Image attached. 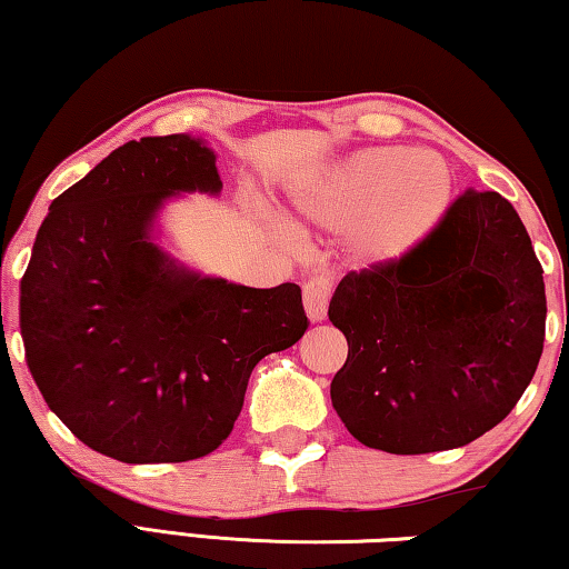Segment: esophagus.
<instances>
[{
	"label": "esophagus",
	"instance_id": "obj_1",
	"mask_svg": "<svg viewBox=\"0 0 569 569\" xmlns=\"http://www.w3.org/2000/svg\"><path fill=\"white\" fill-rule=\"evenodd\" d=\"M329 301H331V276L326 271L313 273L303 286V308L308 319L313 323L323 321L326 311H329Z\"/></svg>",
	"mask_w": 569,
	"mask_h": 569
}]
</instances>
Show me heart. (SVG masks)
<instances>
[{
    "label": "heart",
    "mask_w": 569,
    "mask_h": 569,
    "mask_svg": "<svg viewBox=\"0 0 569 569\" xmlns=\"http://www.w3.org/2000/svg\"><path fill=\"white\" fill-rule=\"evenodd\" d=\"M451 176L427 150L356 152L293 196L306 223L349 230V253L366 268H391L427 243L447 216Z\"/></svg>",
    "instance_id": "1"
}]
</instances>
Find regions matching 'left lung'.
Masks as SVG:
<instances>
[{"instance_id": "1", "label": "left lung", "mask_w": 569, "mask_h": 569, "mask_svg": "<svg viewBox=\"0 0 569 569\" xmlns=\"http://www.w3.org/2000/svg\"><path fill=\"white\" fill-rule=\"evenodd\" d=\"M329 319L349 341L331 381L346 429L389 455L457 449L497 427L535 377L542 266L512 203L469 188L407 261L343 276Z\"/></svg>"}]
</instances>
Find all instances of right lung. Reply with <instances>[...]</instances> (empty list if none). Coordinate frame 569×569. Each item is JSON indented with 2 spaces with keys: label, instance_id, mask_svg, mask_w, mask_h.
<instances>
[{
  "label": "right lung",
  "instance_id": "obj_1",
  "mask_svg": "<svg viewBox=\"0 0 569 569\" xmlns=\"http://www.w3.org/2000/svg\"><path fill=\"white\" fill-rule=\"evenodd\" d=\"M203 138H140L60 198L19 286L32 379L72 435L124 465L206 457L243 409L250 371L301 339V288L190 271L156 243L180 192L218 196Z\"/></svg>",
  "mask_w": 569,
  "mask_h": 569
}]
</instances>
